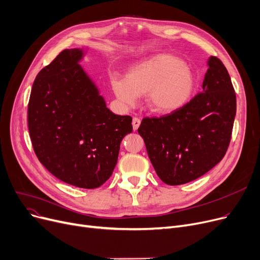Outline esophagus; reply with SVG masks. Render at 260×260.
<instances>
[{"mask_svg":"<svg viewBox=\"0 0 260 260\" xmlns=\"http://www.w3.org/2000/svg\"><path fill=\"white\" fill-rule=\"evenodd\" d=\"M140 125H141V119H140V118H138V117H134V118L132 119V126H133V130H134V131H137V130L139 129Z\"/></svg>","mask_w":260,"mask_h":260,"instance_id":"esophagus-1","label":"esophagus"}]
</instances>
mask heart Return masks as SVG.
I'll use <instances>...</instances> for the list:
<instances>
[{
    "mask_svg": "<svg viewBox=\"0 0 260 260\" xmlns=\"http://www.w3.org/2000/svg\"><path fill=\"white\" fill-rule=\"evenodd\" d=\"M117 100L133 106L146 95V105L156 114H171L186 105L194 90V76L182 60L159 54L132 67L126 78L110 80Z\"/></svg>",
    "mask_w": 260,
    "mask_h": 260,
    "instance_id": "obj_1",
    "label": "heart"
}]
</instances>
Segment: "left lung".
Listing matches in <instances>:
<instances>
[{
	"instance_id": "1",
	"label": "left lung",
	"mask_w": 260,
	"mask_h": 260,
	"mask_svg": "<svg viewBox=\"0 0 260 260\" xmlns=\"http://www.w3.org/2000/svg\"><path fill=\"white\" fill-rule=\"evenodd\" d=\"M207 64L202 92L177 112L143 118L138 130L156 175L168 185L206 174L223 158L231 142L236 94L222 61L212 56Z\"/></svg>"
}]
</instances>
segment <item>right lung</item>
<instances>
[{
    "mask_svg": "<svg viewBox=\"0 0 260 260\" xmlns=\"http://www.w3.org/2000/svg\"><path fill=\"white\" fill-rule=\"evenodd\" d=\"M83 52L64 49L37 75L27 122L34 151L57 179L93 189L111 177L132 117L107 108L79 66Z\"/></svg>",
    "mask_w": 260,
    "mask_h": 260,
    "instance_id": "1",
    "label": "right lung"
}]
</instances>
